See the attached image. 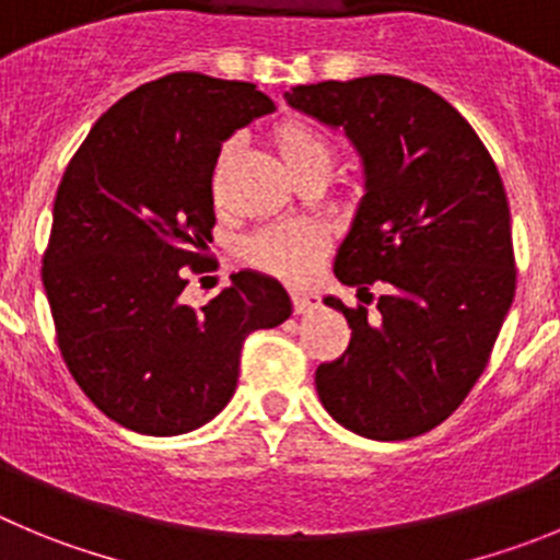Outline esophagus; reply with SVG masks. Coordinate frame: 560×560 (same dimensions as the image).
I'll return each mask as SVG.
<instances>
[{
    "instance_id": "34e87169",
    "label": "esophagus",
    "mask_w": 560,
    "mask_h": 560,
    "mask_svg": "<svg viewBox=\"0 0 560 560\" xmlns=\"http://www.w3.org/2000/svg\"><path fill=\"white\" fill-rule=\"evenodd\" d=\"M290 298H292V310H295L298 315H306V312L317 310V304H320V298L312 295V292L295 290V292H290Z\"/></svg>"
}]
</instances>
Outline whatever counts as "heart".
<instances>
[{
    "mask_svg": "<svg viewBox=\"0 0 560 560\" xmlns=\"http://www.w3.org/2000/svg\"><path fill=\"white\" fill-rule=\"evenodd\" d=\"M281 162L287 165L298 182L310 174H328L334 162V145L320 129L306 118H284L270 132ZM232 145H223L218 156V171L221 176L226 165ZM328 248V229L317 221H284L273 226L259 229L250 234L243 245L245 262L265 270L270 276H279L287 281H301L315 273L317 262Z\"/></svg>",
    "mask_w": 560,
    "mask_h": 560,
    "instance_id": "heart-1",
    "label": "heart"
}]
</instances>
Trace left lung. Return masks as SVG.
Returning <instances> with one entry per match:
<instances>
[{
  "instance_id": "left-lung-1",
  "label": "left lung",
  "mask_w": 560,
  "mask_h": 560,
  "mask_svg": "<svg viewBox=\"0 0 560 560\" xmlns=\"http://www.w3.org/2000/svg\"><path fill=\"white\" fill-rule=\"evenodd\" d=\"M287 102L345 129L362 154L368 192L334 273L359 292L386 287L375 315L326 298L351 342L317 368L320 404L359 436H420L464 404L514 301L498 165L453 104L404 77L295 85Z\"/></svg>"
}]
</instances>
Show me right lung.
Segmentation results:
<instances>
[{
  "label": "right lung",
  "mask_w": 560,
  "mask_h": 560,
  "mask_svg": "<svg viewBox=\"0 0 560 560\" xmlns=\"http://www.w3.org/2000/svg\"><path fill=\"white\" fill-rule=\"evenodd\" d=\"M276 104L250 82L179 71L135 88L96 121L55 196L44 290L80 389L124 428L176 436L232 400L250 331L290 317L284 287L240 270L207 306L221 145Z\"/></svg>",
  "instance_id": "1"
}]
</instances>
